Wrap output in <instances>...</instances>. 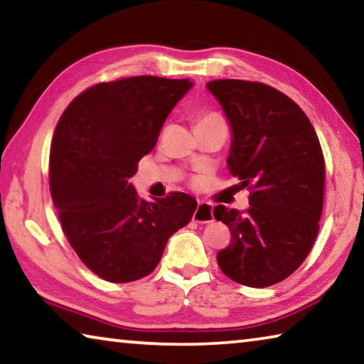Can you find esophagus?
<instances>
[{
    "mask_svg": "<svg viewBox=\"0 0 364 364\" xmlns=\"http://www.w3.org/2000/svg\"><path fill=\"white\" fill-rule=\"evenodd\" d=\"M193 220L197 223H208L213 220V207L207 202H197V208L193 215Z\"/></svg>",
    "mask_w": 364,
    "mask_h": 364,
    "instance_id": "obj_1",
    "label": "esophagus"
}]
</instances>
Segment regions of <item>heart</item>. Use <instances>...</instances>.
<instances>
[{
    "instance_id": "heart-1",
    "label": "heart",
    "mask_w": 364,
    "mask_h": 364,
    "mask_svg": "<svg viewBox=\"0 0 364 364\" xmlns=\"http://www.w3.org/2000/svg\"><path fill=\"white\" fill-rule=\"evenodd\" d=\"M212 120H223V119H221V117H220L218 114L210 112V114L202 115V117H200V120H199V123H202V122H212Z\"/></svg>"
}]
</instances>
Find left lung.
I'll return each instance as SVG.
<instances>
[{
	"label": "left lung",
	"instance_id": "8db88e82",
	"mask_svg": "<svg viewBox=\"0 0 364 364\" xmlns=\"http://www.w3.org/2000/svg\"><path fill=\"white\" fill-rule=\"evenodd\" d=\"M207 88L231 127L228 168L247 188L249 210L217 205L231 244L217 262L249 287L286 279L310 254L324 200V157L315 128L291 97L258 82L213 80Z\"/></svg>",
	"mask_w": 364,
	"mask_h": 364
}]
</instances>
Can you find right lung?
<instances>
[{"label":"right lung","instance_id":"obj_1","mask_svg":"<svg viewBox=\"0 0 364 364\" xmlns=\"http://www.w3.org/2000/svg\"><path fill=\"white\" fill-rule=\"evenodd\" d=\"M193 85L151 75L97 83L59 119L49 157L54 207L80 260L109 282L152 273L168 237L193 218L194 197L170 193L147 202L130 183Z\"/></svg>","mask_w":364,"mask_h":364}]
</instances>
